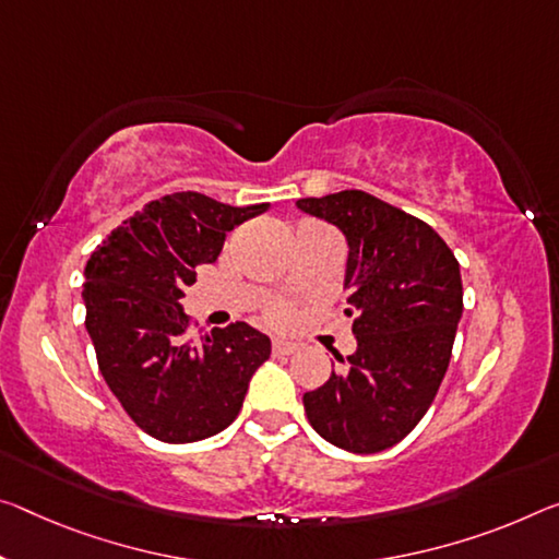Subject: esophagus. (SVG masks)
Instances as JSON below:
<instances>
[{"instance_id": "1", "label": "esophagus", "mask_w": 559, "mask_h": 559, "mask_svg": "<svg viewBox=\"0 0 559 559\" xmlns=\"http://www.w3.org/2000/svg\"><path fill=\"white\" fill-rule=\"evenodd\" d=\"M298 350L296 343H288V341H273V356H294Z\"/></svg>"}]
</instances>
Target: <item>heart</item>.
Here are the masks:
<instances>
[{
    "instance_id": "obj_1",
    "label": "heart",
    "mask_w": 559,
    "mask_h": 559,
    "mask_svg": "<svg viewBox=\"0 0 559 559\" xmlns=\"http://www.w3.org/2000/svg\"><path fill=\"white\" fill-rule=\"evenodd\" d=\"M265 321H269L271 325H276V328H286V325H290L294 323V311H290V306L288 304H273L269 311H265Z\"/></svg>"
}]
</instances>
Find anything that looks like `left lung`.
<instances>
[{
    "label": "left lung",
    "mask_w": 559,
    "mask_h": 559,
    "mask_svg": "<svg viewBox=\"0 0 559 559\" xmlns=\"http://www.w3.org/2000/svg\"><path fill=\"white\" fill-rule=\"evenodd\" d=\"M348 241L345 290L358 348L345 370L304 395L318 436L348 453H380L436 401L463 316L460 263L425 224L366 191L298 199Z\"/></svg>",
    "instance_id": "1"
}]
</instances>
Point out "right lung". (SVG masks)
I'll return each instance as SVG.
<instances>
[{"label": "right lung", "instance_id": "add662e5", "mask_svg": "<svg viewBox=\"0 0 559 559\" xmlns=\"http://www.w3.org/2000/svg\"><path fill=\"white\" fill-rule=\"evenodd\" d=\"M269 203L228 206L197 191L146 203L96 246L84 306L96 362L141 430L164 442H197L228 428L271 341L243 321L191 335L183 290L214 263L226 234Z\"/></svg>", "mask_w": 559, "mask_h": 559}]
</instances>
